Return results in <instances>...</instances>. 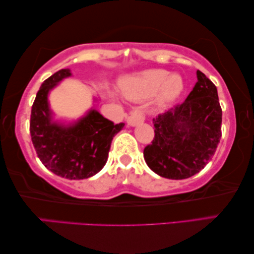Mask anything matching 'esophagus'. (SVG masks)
<instances>
[{
	"label": "esophagus",
	"mask_w": 254,
	"mask_h": 254,
	"mask_svg": "<svg viewBox=\"0 0 254 254\" xmlns=\"http://www.w3.org/2000/svg\"><path fill=\"white\" fill-rule=\"evenodd\" d=\"M126 122H127L128 126L134 127V126H136V125H138V124L144 122V116L139 110H132L129 112V114H128Z\"/></svg>",
	"instance_id": "34e87169"
}]
</instances>
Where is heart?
<instances>
[{
	"instance_id": "heart-1",
	"label": "heart",
	"mask_w": 254,
	"mask_h": 254,
	"mask_svg": "<svg viewBox=\"0 0 254 254\" xmlns=\"http://www.w3.org/2000/svg\"><path fill=\"white\" fill-rule=\"evenodd\" d=\"M123 92L127 98L142 100L155 94V105L164 108L180 97L185 82L179 74H170L166 69H148L123 81Z\"/></svg>"
}]
</instances>
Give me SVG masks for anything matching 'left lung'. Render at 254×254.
I'll use <instances>...</instances> for the list:
<instances>
[{
  "instance_id": "8db88e82",
  "label": "left lung",
  "mask_w": 254,
  "mask_h": 254,
  "mask_svg": "<svg viewBox=\"0 0 254 254\" xmlns=\"http://www.w3.org/2000/svg\"><path fill=\"white\" fill-rule=\"evenodd\" d=\"M188 97L153 119L154 138L144 159L159 176L181 180L194 176L214 156L222 137L217 89L200 70Z\"/></svg>"
}]
</instances>
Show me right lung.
I'll return each mask as SVG.
<instances>
[{
	"mask_svg": "<svg viewBox=\"0 0 254 254\" xmlns=\"http://www.w3.org/2000/svg\"><path fill=\"white\" fill-rule=\"evenodd\" d=\"M70 75L68 68L60 69L41 84L31 108L30 135L46 168L68 180H81L94 176L105 166L112 138L125 124H114L95 109L67 126L53 122L48 93Z\"/></svg>",
	"mask_w": 254,
	"mask_h": 254,
	"instance_id": "right-lung-1",
	"label": "right lung"
}]
</instances>
